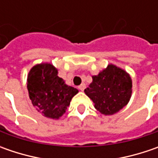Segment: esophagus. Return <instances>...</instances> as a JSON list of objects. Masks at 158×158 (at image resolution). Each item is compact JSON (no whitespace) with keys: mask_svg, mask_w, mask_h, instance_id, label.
Here are the masks:
<instances>
[{"mask_svg":"<svg viewBox=\"0 0 158 158\" xmlns=\"http://www.w3.org/2000/svg\"><path fill=\"white\" fill-rule=\"evenodd\" d=\"M78 88H79V89H80V90L83 91V90H84V89L86 88V85H85V83H82V84H81L79 87H78Z\"/></svg>","mask_w":158,"mask_h":158,"instance_id":"1","label":"esophagus"}]
</instances>
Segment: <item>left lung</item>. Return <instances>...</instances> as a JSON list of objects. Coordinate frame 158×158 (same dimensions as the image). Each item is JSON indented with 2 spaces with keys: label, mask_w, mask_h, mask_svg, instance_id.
Listing matches in <instances>:
<instances>
[{
  "label": "left lung",
  "mask_w": 158,
  "mask_h": 158,
  "mask_svg": "<svg viewBox=\"0 0 158 158\" xmlns=\"http://www.w3.org/2000/svg\"><path fill=\"white\" fill-rule=\"evenodd\" d=\"M132 79L123 69L108 64L84 89L94 103V107L104 115H112L128 104L132 96Z\"/></svg>",
  "instance_id": "8db88e82"
}]
</instances>
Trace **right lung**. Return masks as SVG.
<instances>
[{
    "label": "right lung",
    "mask_w": 158,
    "mask_h": 158,
    "mask_svg": "<svg viewBox=\"0 0 158 158\" xmlns=\"http://www.w3.org/2000/svg\"><path fill=\"white\" fill-rule=\"evenodd\" d=\"M29 98L43 116L59 119L67 111L78 89L65 83L58 76V69L48 62L36 64L27 76Z\"/></svg>",
    "instance_id": "right-lung-1"
}]
</instances>
